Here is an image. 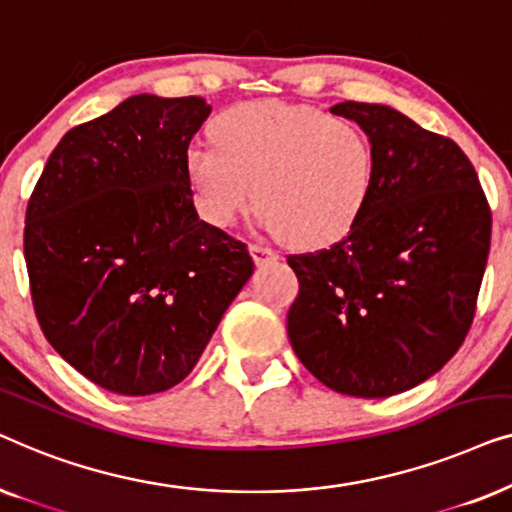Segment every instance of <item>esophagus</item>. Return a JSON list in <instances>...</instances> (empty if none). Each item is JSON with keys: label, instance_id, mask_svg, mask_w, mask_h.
<instances>
[{"label": "esophagus", "instance_id": "1", "mask_svg": "<svg viewBox=\"0 0 512 512\" xmlns=\"http://www.w3.org/2000/svg\"><path fill=\"white\" fill-rule=\"evenodd\" d=\"M249 251H251V258H254L256 265H265V263L277 261V251L265 247V244H249Z\"/></svg>", "mask_w": 512, "mask_h": 512}]
</instances>
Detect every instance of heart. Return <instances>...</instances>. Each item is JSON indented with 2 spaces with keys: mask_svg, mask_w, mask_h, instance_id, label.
<instances>
[{
  "mask_svg": "<svg viewBox=\"0 0 512 512\" xmlns=\"http://www.w3.org/2000/svg\"><path fill=\"white\" fill-rule=\"evenodd\" d=\"M214 139L186 151V179L216 228L233 226L256 193L265 228L293 247L319 249L366 212L377 149L361 123L305 104L249 102L216 118Z\"/></svg>",
  "mask_w": 512,
  "mask_h": 512,
  "instance_id": "obj_1",
  "label": "heart"
}]
</instances>
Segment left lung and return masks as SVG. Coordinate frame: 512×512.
Instances as JSON below:
<instances>
[{
    "mask_svg": "<svg viewBox=\"0 0 512 512\" xmlns=\"http://www.w3.org/2000/svg\"><path fill=\"white\" fill-rule=\"evenodd\" d=\"M331 111L370 132L377 177L366 212L340 242L286 258L300 284L286 331L328 389L394 396L436 375L466 340L492 212L452 139L384 104Z\"/></svg>",
    "mask_w": 512,
    "mask_h": 512,
    "instance_id": "obj_1",
    "label": "left lung"
}]
</instances>
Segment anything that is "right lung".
<instances>
[{
	"instance_id": "1",
	"label": "right lung",
	"mask_w": 512,
	"mask_h": 512,
	"mask_svg": "<svg viewBox=\"0 0 512 512\" xmlns=\"http://www.w3.org/2000/svg\"><path fill=\"white\" fill-rule=\"evenodd\" d=\"M209 111L202 97L132 95L60 139L27 202L41 331L114 394L184 380L254 272L247 244L193 205L186 151Z\"/></svg>"
}]
</instances>
